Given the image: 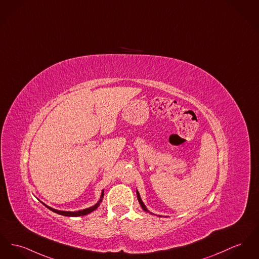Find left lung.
Instances as JSON below:
<instances>
[{
    "label": "left lung",
    "instance_id": "1",
    "mask_svg": "<svg viewBox=\"0 0 259 259\" xmlns=\"http://www.w3.org/2000/svg\"><path fill=\"white\" fill-rule=\"evenodd\" d=\"M137 197H138V200H139V202H140V204H141V206H142V208L145 210V211H147V212H149L148 211V209L146 208V206H145V204L143 203V201H142V199H141V198H140V195H139V193L137 192Z\"/></svg>",
    "mask_w": 259,
    "mask_h": 259
}]
</instances>
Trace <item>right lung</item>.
<instances>
[{"mask_svg":"<svg viewBox=\"0 0 259 259\" xmlns=\"http://www.w3.org/2000/svg\"><path fill=\"white\" fill-rule=\"evenodd\" d=\"M104 197V192H103V194H102V196H101V198H103ZM101 200L102 199H100L99 200V202L97 203V204H95L94 206H92V207H89V208H86V209H83V210H80V211H74V212H71V211H61V210H56V209H54V208H51V207H49V206H47L48 208H50L51 210H53L54 212L58 213V214H61V215H63V216H71V217H76V216H83V215H86V214H89V213H91L92 211H94L95 209H97L98 207H99V205H100V202H101Z\"/></svg>","mask_w":259,"mask_h":259,"instance_id":"right-lung-1","label":"right lung"}]
</instances>
